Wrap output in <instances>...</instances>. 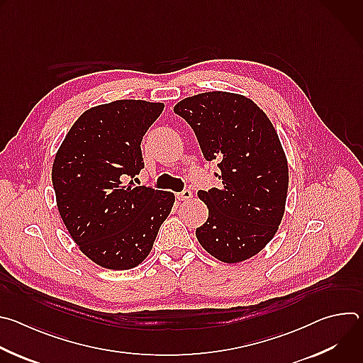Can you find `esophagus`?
Returning <instances> with one entry per match:
<instances>
[{"label": "esophagus", "instance_id": "34e87169", "mask_svg": "<svg viewBox=\"0 0 363 363\" xmlns=\"http://www.w3.org/2000/svg\"><path fill=\"white\" fill-rule=\"evenodd\" d=\"M177 196H178L179 201H188V199L192 198V192H191V189H184L182 192L177 194Z\"/></svg>", "mask_w": 363, "mask_h": 363}]
</instances>
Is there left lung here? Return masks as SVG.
<instances>
[{
	"label": "left lung",
	"instance_id": "obj_1",
	"mask_svg": "<svg viewBox=\"0 0 363 363\" xmlns=\"http://www.w3.org/2000/svg\"><path fill=\"white\" fill-rule=\"evenodd\" d=\"M174 112L194 129L206 161H217L218 188L199 191L208 220L199 244L224 263H240L274 237L289 188V168L267 115L245 96L206 91L177 103Z\"/></svg>",
	"mask_w": 363,
	"mask_h": 363
}]
</instances>
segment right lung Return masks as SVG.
<instances>
[{
	"mask_svg": "<svg viewBox=\"0 0 363 363\" xmlns=\"http://www.w3.org/2000/svg\"><path fill=\"white\" fill-rule=\"evenodd\" d=\"M164 108L130 99L94 106L57 150L51 179L60 217L79 248L105 269L140 264L172 210V192L132 179L145 167L142 138Z\"/></svg>",
	"mask_w": 363,
	"mask_h": 363,
	"instance_id": "obj_1",
	"label": "right lung"
}]
</instances>
